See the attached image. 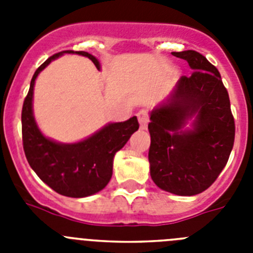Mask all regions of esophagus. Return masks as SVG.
Masks as SVG:
<instances>
[{
	"instance_id": "esophagus-1",
	"label": "esophagus",
	"mask_w": 253,
	"mask_h": 253,
	"mask_svg": "<svg viewBox=\"0 0 253 253\" xmlns=\"http://www.w3.org/2000/svg\"><path fill=\"white\" fill-rule=\"evenodd\" d=\"M138 120H139L140 129H147V125H148V115H147L146 110H140L139 113L137 114Z\"/></svg>"
}]
</instances>
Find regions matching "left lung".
Here are the masks:
<instances>
[{
  "mask_svg": "<svg viewBox=\"0 0 253 253\" xmlns=\"http://www.w3.org/2000/svg\"><path fill=\"white\" fill-rule=\"evenodd\" d=\"M172 54L186 60L194 72L182 76L151 111L149 171L160 189L193 196L207 190L225 167L236 128L218 69L195 50ZM189 120L192 126L186 128Z\"/></svg>",
  "mask_w": 253,
  "mask_h": 253,
  "instance_id": "left-lung-1",
  "label": "left lung"
}]
</instances>
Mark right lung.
I'll use <instances>...</instances> for the list:
<instances>
[{"label": "right lung", "instance_id": "1", "mask_svg": "<svg viewBox=\"0 0 253 253\" xmlns=\"http://www.w3.org/2000/svg\"><path fill=\"white\" fill-rule=\"evenodd\" d=\"M63 54H78L101 68L99 59L87 51L64 50L51 55L35 71L21 113L22 143L30 167L39 178L58 194L86 198L99 193L113 176L115 153L125 146L139 128L137 116L126 122L109 123L88 138L76 143H60L45 137L38 126L33 111L35 80L51 60Z\"/></svg>", "mask_w": 253, "mask_h": 253}]
</instances>
